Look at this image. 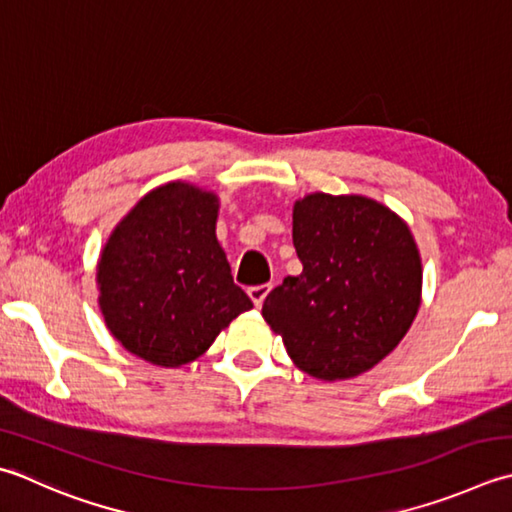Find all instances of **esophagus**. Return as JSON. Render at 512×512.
<instances>
[{"label": "esophagus", "instance_id": "obj_1", "mask_svg": "<svg viewBox=\"0 0 512 512\" xmlns=\"http://www.w3.org/2000/svg\"><path fill=\"white\" fill-rule=\"evenodd\" d=\"M270 288H273V284H259V286H250L248 288V297L253 299L255 306H262L266 295L270 293Z\"/></svg>", "mask_w": 512, "mask_h": 512}]
</instances>
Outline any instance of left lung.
<instances>
[{
  "mask_svg": "<svg viewBox=\"0 0 512 512\" xmlns=\"http://www.w3.org/2000/svg\"><path fill=\"white\" fill-rule=\"evenodd\" d=\"M304 270L262 306L293 364L322 382L377 366L422 304V257L395 210L364 195L310 193L293 206Z\"/></svg>",
  "mask_w": 512,
  "mask_h": 512,
  "instance_id": "1",
  "label": "left lung"
}]
</instances>
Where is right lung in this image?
Segmentation results:
<instances>
[{
  "mask_svg": "<svg viewBox=\"0 0 512 512\" xmlns=\"http://www.w3.org/2000/svg\"><path fill=\"white\" fill-rule=\"evenodd\" d=\"M219 197L168 182L128 210L97 262L99 310L128 353L162 368L195 362L246 310L215 226Z\"/></svg>",
  "mask_w": 512,
  "mask_h": 512,
  "instance_id": "obj_1",
  "label": "right lung"
}]
</instances>
